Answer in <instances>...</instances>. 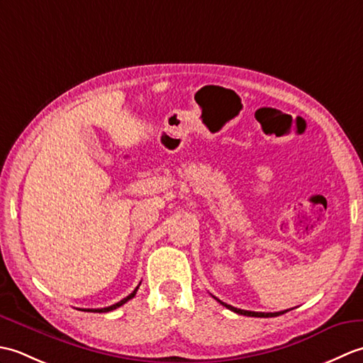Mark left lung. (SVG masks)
Listing matches in <instances>:
<instances>
[{"label": "left lung", "instance_id": "left-lung-1", "mask_svg": "<svg viewBox=\"0 0 363 363\" xmlns=\"http://www.w3.org/2000/svg\"><path fill=\"white\" fill-rule=\"evenodd\" d=\"M217 299V298H215ZM220 304H223L225 307H228L229 311H233V312H235V313H240V315H246V317H259V318H269V317H277V315H282V313H285L287 311H284V312H274V313H265V312H251V311H242V309H237V307H233V306H229V304H226V303H221L220 299H217Z\"/></svg>", "mask_w": 363, "mask_h": 363}]
</instances>
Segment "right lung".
Wrapping results in <instances>:
<instances>
[{
    "mask_svg": "<svg viewBox=\"0 0 363 363\" xmlns=\"http://www.w3.org/2000/svg\"><path fill=\"white\" fill-rule=\"evenodd\" d=\"M140 285V284H138ZM138 285L135 287V290L130 293V295H128L126 298H123L121 301H118V303H115V304H112V306H109V307H103V309H82L84 312H99V313H103V312H111V311H113V309H117V307H120V306H123L125 303H128L129 299H133L134 296H135V293H137V290H138Z\"/></svg>",
    "mask_w": 363,
    "mask_h": 363,
    "instance_id": "1",
    "label": "right lung"
}]
</instances>
